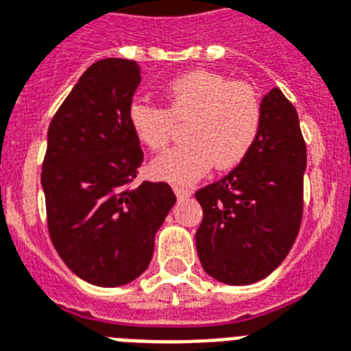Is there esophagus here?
Returning <instances> with one entry per match:
<instances>
[{
  "mask_svg": "<svg viewBox=\"0 0 351 351\" xmlns=\"http://www.w3.org/2000/svg\"><path fill=\"white\" fill-rule=\"evenodd\" d=\"M173 194L178 195V197H189L192 192H190V190H186V189H181V186H173Z\"/></svg>",
  "mask_w": 351,
  "mask_h": 351,
  "instance_id": "esophagus-1",
  "label": "esophagus"
}]
</instances>
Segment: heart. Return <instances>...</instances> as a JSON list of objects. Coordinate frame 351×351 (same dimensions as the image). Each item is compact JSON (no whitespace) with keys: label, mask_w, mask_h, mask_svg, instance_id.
I'll return each mask as SVG.
<instances>
[{"label":"heart","mask_w":351,"mask_h":351,"mask_svg":"<svg viewBox=\"0 0 351 351\" xmlns=\"http://www.w3.org/2000/svg\"><path fill=\"white\" fill-rule=\"evenodd\" d=\"M262 100L249 82L195 71L167 86V108L148 100L128 106V122L141 145L162 150L173 122H186V145L172 148L150 162V173L172 184H192L216 165L229 170L240 165L262 128Z\"/></svg>","instance_id":"heart-1"}]
</instances>
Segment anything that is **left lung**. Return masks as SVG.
Returning a JSON list of instances; mask_svg holds the SVG:
<instances>
[{
    "instance_id": "left-lung-1",
    "label": "left lung",
    "mask_w": 351,
    "mask_h": 351,
    "mask_svg": "<svg viewBox=\"0 0 351 351\" xmlns=\"http://www.w3.org/2000/svg\"><path fill=\"white\" fill-rule=\"evenodd\" d=\"M262 128L238 167L195 192L197 256L213 278L247 286L284 262L302 221L304 143L295 106L278 88L262 99Z\"/></svg>"
}]
</instances>
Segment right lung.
<instances>
[{
	"label": "right lung",
	"mask_w": 351,
	"mask_h": 351,
	"mask_svg": "<svg viewBox=\"0 0 351 351\" xmlns=\"http://www.w3.org/2000/svg\"><path fill=\"white\" fill-rule=\"evenodd\" d=\"M138 82L133 60L95 62L47 132L42 186L49 234L65 265L93 286H124L145 273L156 232L176 203L167 183L130 186L143 162L128 122Z\"/></svg>",
	"instance_id": "right-lung-1"
}]
</instances>
